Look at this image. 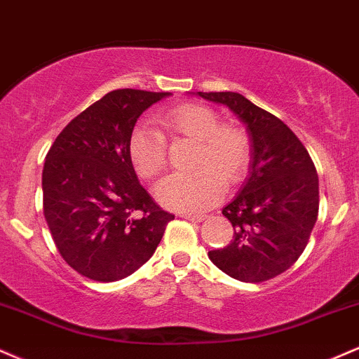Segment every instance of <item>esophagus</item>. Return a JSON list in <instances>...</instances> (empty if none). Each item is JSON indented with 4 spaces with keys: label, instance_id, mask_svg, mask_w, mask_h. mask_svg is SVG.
<instances>
[{
    "label": "esophagus",
    "instance_id": "obj_1",
    "mask_svg": "<svg viewBox=\"0 0 359 359\" xmlns=\"http://www.w3.org/2000/svg\"><path fill=\"white\" fill-rule=\"evenodd\" d=\"M181 218H188V220H193V222H201L205 220L206 215L205 213H180Z\"/></svg>",
    "mask_w": 359,
    "mask_h": 359
}]
</instances>
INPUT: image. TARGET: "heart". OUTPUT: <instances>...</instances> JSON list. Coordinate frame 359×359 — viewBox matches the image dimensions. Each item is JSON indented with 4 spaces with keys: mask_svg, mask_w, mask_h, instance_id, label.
Returning <instances> with one entry per match:
<instances>
[{
    "mask_svg": "<svg viewBox=\"0 0 359 359\" xmlns=\"http://www.w3.org/2000/svg\"><path fill=\"white\" fill-rule=\"evenodd\" d=\"M158 129L137 126L128 141L129 159L141 178L153 180L168 166V139L195 141L191 172H178L156 187L159 203L175 212L196 213L220 200L225 187L245 180L252 164V139L243 126L222 122L212 107L181 104L159 116Z\"/></svg>",
    "mask_w": 359,
    "mask_h": 359,
    "instance_id": "obj_1",
    "label": "heart"
}]
</instances>
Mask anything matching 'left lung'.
<instances>
[{
	"label": "left lung",
	"instance_id": "obj_1",
	"mask_svg": "<svg viewBox=\"0 0 359 359\" xmlns=\"http://www.w3.org/2000/svg\"><path fill=\"white\" fill-rule=\"evenodd\" d=\"M226 105L245 122L252 139L250 178L223 215L233 240L208 257L242 282H265L297 262L319 213V180L309 153L273 114L237 92H198Z\"/></svg>",
	"mask_w": 359,
	"mask_h": 359
}]
</instances>
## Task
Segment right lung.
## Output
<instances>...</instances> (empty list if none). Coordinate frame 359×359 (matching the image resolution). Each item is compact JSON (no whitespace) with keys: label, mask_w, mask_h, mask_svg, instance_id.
I'll use <instances>...</instances> for the list:
<instances>
[{"label":"right lung","mask_w":359,"mask_h":359,"mask_svg":"<svg viewBox=\"0 0 359 359\" xmlns=\"http://www.w3.org/2000/svg\"><path fill=\"white\" fill-rule=\"evenodd\" d=\"M166 95L109 92L74 117L46 153L45 220L62 259L80 276L97 282L130 276L175 220L141 187L128 153L137 117Z\"/></svg>","instance_id":"obj_1"}]
</instances>
